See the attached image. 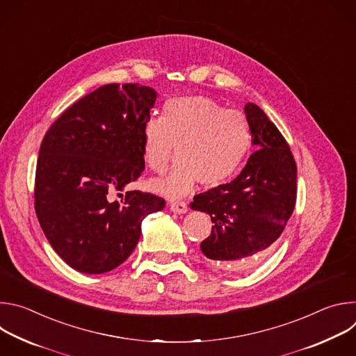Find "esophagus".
<instances>
[{
    "label": "esophagus",
    "mask_w": 356,
    "mask_h": 356,
    "mask_svg": "<svg viewBox=\"0 0 356 356\" xmlns=\"http://www.w3.org/2000/svg\"><path fill=\"white\" fill-rule=\"evenodd\" d=\"M170 210L176 214H186L188 211V207L184 201H172L170 202Z\"/></svg>",
    "instance_id": "obj_1"
}]
</instances>
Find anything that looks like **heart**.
<instances>
[{"mask_svg": "<svg viewBox=\"0 0 356 356\" xmlns=\"http://www.w3.org/2000/svg\"><path fill=\"white\" fill-rule=\"evenodd\" d=\"M250 127L246 117L225 110L204 95L170 98L163 117L149 118L142 129L143 159L150 170L163 175L172 159L177 165L154 188L169 197L188 194L197 181L214 187L229 177L243 163L250 147Z\"/></svg>", "mask_w": 356, "mask_h": 356, "instance_id": "b5f03b06", "label": "heart"}]
</instances>
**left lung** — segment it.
Segmentation results:
<instances>
[{"label":"left lung","instance_id":"obj_1","mask_svg":"<svg viewBox=\"0 0 356 356\" xmlns=\"http://www.w3.org/2000/svg\"><path fill=\"white\" fill-rule=\"evenodd\" d=\"M243 111L255 152L231 183L194 195L190 204L213 221L201 252L228 272L257 266L275 249L297 193V166L286 139L257 104L248 103Z\"/></svg>","mask_w":356,"mask_h":356}]
</instances>
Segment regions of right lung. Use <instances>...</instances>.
<instances>
[{
	"label": "right lung",
	"mask_w": 356,
	"mask_h": 356,
	"mask_svg": "<svg viewBox=\"0 0 356 356\" xmlns=\"http://www.w3.org/2000/svg\"><path fill=\"white\" fill-rule=\"evenodd\" d=\"M156 91L106 84L69 107L42 140L35 211L50 246L73 269L106 273L128 259L146 216L165 200L138 190L117 191L145 169L142 129Z\"/></svg>",
	"instance_id": "obj_1"
}]
</instances>
